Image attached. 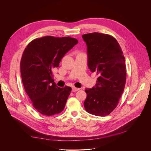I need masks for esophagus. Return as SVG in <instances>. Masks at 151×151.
Segmentation results:
<instances>
[{
	"label": "esophagus",
	"mask_w": 151,
	"mask_h": 151,
	"mask_svg": "<svg viewBox=\"0 0 151 151\" xmlns=\"http://www.w3.org/2000/svg\"><path fill=\"white\" fill-rule=\"evenodd\" d=\"M78 90H80V88H76V87H75V86H73V87H72V91H73V92H76V91H78Z\"/></svg>",
	"instance_id": "esophagus-1"
}]
</instances>
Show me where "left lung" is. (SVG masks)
<instances>
[{"label": "left lung", "mask_w": 151, "mask_h": 151, "mask_svg": "<svg viewBox=\"0 0 151 151\" xmlns=\"http://www.w3.org/2000/svg\"><path fill=\"white\" fill-rule=\"evenodd\" d=\"M82 37L87 46L88 67L99 76L95 86L85 90L84 107L90 114L105 116L117 107L124 91L125 58L120 45L110 35L92 32Z\"/></svg>", "instance_id": "1"}]
</instances>
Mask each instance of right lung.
Returning a JSON list of instances; mask_svg holds the SVG:
<instances>
[{
	"label": "right lung",
	"mask_w": 151,
	"mask_h": 151,
	"mask_svg": "<svg viewBox=\"0 0 151 151\" xmlns=\"http://www.w3.org/2000/svg\"><path fill=\"white\" fill-rule=\"evenodd\" d=\"M78 42L70 37L46 36L25 47L20 62L22 81L33 107L41 114L52 116L63 110L71 88L56 86L52 70Z\"/></svg>",
	"instance_id": "add662e5"
}]
</instances>
